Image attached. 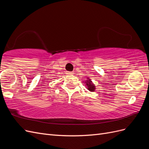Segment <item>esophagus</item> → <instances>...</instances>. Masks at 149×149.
I'll return each mask as SVG.
<instances>
[{
  "instance_id": "1",
  "label": "esophagus",
  "mask_w": 149,
  "mask_h": 149,
  "mask_svg": "<svg viewBox=\"0 0 149 149\" xmlns=\"http://www.w3.org/2000/svg\"><path fill=\"white\" fill-rule=\"evenodd\" d=\"M66 74L68 75H71V74H73V72H70V71H66Z\"/></svg>"
}]
</instances>
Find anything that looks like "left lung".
Instances as JSON below:
<instances>
[{
    "label": "left lung",
    "instance_id": "8db88e82",
    "mask_svg": "<svg viewBox=\"0 0 149 149\" xmlns=\"http://www.w3.org/2000/svg\"><path fill=\"white\" fill-rule=\"evenodd\" d=\"M86 80L84 81L85 86L86 87L87 89H88L90 92H94L96 90V86L93 82L91 79L89 77H86Z\"/></svg>",
    "mask_w": 149,
    "mask_h": 149
}]
</instances>
